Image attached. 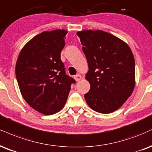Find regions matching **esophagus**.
I'll return each instance as SVG.
<instances>
[{"mask_svg":"<svg viewBox=\"0 0 152 152\" xmlns=\"http://www.w3.org/2000/svg\"><path fill=\"white\" fill-rule=\"evenodd\" d=\"M81 78H82V76L80 74H77L76 76H74V79L76 80V81H79L81 79Z\"/></svg>","mask_w":152,"mask_h":152,"instance_id":"34e87169","label":"esophagus"}]
</instances>
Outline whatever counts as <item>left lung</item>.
<instances>
[{"instance_id":"8db88e82","label":"left lung","mask_w":152,"mask_h":152,"mask_svg":"<svg viewBox=\"0 0 152 152\" xmlns=\"http://www.w3.org/2000/svg\"><path fill=\"white\" fill-rule=\"evenodd\" d=\"M88 71L86 79L91 88L84 95L94 111L107 114L120 108L132 94L135 86V62L130 47L103 30L77 32Z\"/></svg>"}]
</instances>
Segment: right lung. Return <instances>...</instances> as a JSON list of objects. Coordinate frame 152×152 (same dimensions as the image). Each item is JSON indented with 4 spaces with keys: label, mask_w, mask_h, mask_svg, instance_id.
Segmentation results:
<instances>
[{
    "label": "right lung",
    "mask_w": 152,
    "mask_h": 152,
    "mask_svg": "<svg viewBox=\"0 0 152 152\" xmlns=\"http://www.w3.org/2000/svg\"><path fill=\"white\" fill-rule=\"evenodd\" d=\"M67 31H45L34 37L21 49L15 75L23 98L45 115L55 114L66 102L74 79L66 75L61 52Z\"/></svg>",
    "instance_id": "right-lung-1"
}]
</instances>
